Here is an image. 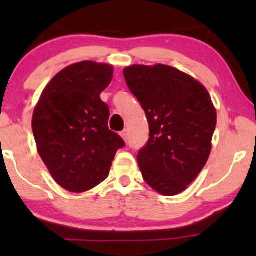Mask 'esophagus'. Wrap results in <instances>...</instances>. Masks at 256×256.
I'll use <instances>...</instances> for the list:
<instances>
[{
    "instance_id": "1",
    "label": "esophagus",
    "mask_w": 256,
    "mask_h": 256,
    "mask_svg": "<svg viewBox=\"0 0 256 256\" xmlns=\"http://www.w3.org/2000/svg\"><path fill=\"white\" fill-rule=\"evenodd\" d=\"M120 136H122V138L125 140V142H128V130H124L122 132H120Z\"/></svg>"
}]
</instances>
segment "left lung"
Instances as JSON below:
<instances>
[{
	"label": "left lung",
	"instance_id": "obj_1",
	"mask_svg": "<svg viewBox=\"0 0 256 256\" xmlns=\"http://www.w3.org/2000/svg\"><path fill=\"white\" fill-rule=\"evenodd\" d=\"M124 77L149 124V140L137 154L143 179L161 195H178L212 150L216 110L210 95L192 76L162 64H132Z\"/></svg>",
	"mask_w": 256,
	"mask_h": 256
}]
</instances>
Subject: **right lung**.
Returning a JSON list of instances; mask_svg holds the SVG:
<instances>
[{
    "instance_id": "right-lung-1",
    "label": "right lung",
    "mask_w": 256,
    "mask_h": 256,
    "mask_svg": "<svg viewBox=\"0 0 256 256\" xmlns=\"http://www.w3.org/2000/svg\"><path fill=\"white\" fill-rule=\"evenodd\" d=\"M113 71L112 64L89 60L70 64L46 84L34 107L38 154L54 180L71 192L102 183L125 146L108 128L110 110L100 98Z\"/></svg>"
}]
</instances>
